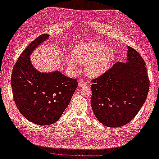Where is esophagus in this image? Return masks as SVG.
<instances>
[{
    "mask_svg": "<svg viewBox=\"0 0 159 159\" xmlns=\"http://www.w3.org/2000/svg\"><path fill=\"white\" fill-rule=\"evenodd\" d=\"M85 85H86V82L85 81H79V83H78L79 87H84Z\"/></svg>",
    "mask_w": 159,
    "mask_h": 159,
    "instance_id": "esophagus-1",
    "label": "esophagus"
}]
</instances>
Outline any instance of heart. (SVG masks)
Here are the masks:
<instances>
[{
  "label": "heart",
  "instance_id": "1",
  "mask_svg": "<svg viewBox=\"0 0 159 159\" xmlns=\"http://www.w3.org/2000/svg\"><path fill=\"white\" fill-rule=\"evenodd\" d=\"M114 58L112 50L100 42L79 44L73 50L72 56L68 57L69 69L75 70L78 63H84L85 71L90 76H96L106 71Z\"/></svg>",
  "mask_w": 159,
  "mask_h": 159
}]
</instances>
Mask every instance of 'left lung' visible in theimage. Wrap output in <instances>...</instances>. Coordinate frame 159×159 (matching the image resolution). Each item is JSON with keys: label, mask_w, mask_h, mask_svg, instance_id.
<instances>
[{"label": "left lung", "mask_w": 159, "mask_h": 159, "mask_svg": "<svg viewBox=\"0 0 159 159\" xmlns=\"http://www.w3.org/2000/svg\"><path fill=\"white\" fill-rule=\"evenodd\" d=\"M127 63L117 62L92 80L90 104L96 118L109 127L123 126L137 115L149 88L146 63L139 53L127 47Z\"/></svg>", "instance_id": "8db88e82"}]
</instances>
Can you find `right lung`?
Segmentation results:
<instances>
[{"mask_svg": "<svg viewBox=\"0 0 159 159\" xmlns=\"http://www.w3.org/2000/svg\"><path fill=\"white\" fill-rule=\"evenodd\" d=\"M48 34H42L22 52L11 74L15 103L28 120L39 125L52 124L60 118L78 87V81L59 71L40 72L33 66L30 55Z\"/></svg>", "mask_w": 159, "mask_h": 159, "instance_id": "obj_1", "label": "right lung"}]
</instances>
